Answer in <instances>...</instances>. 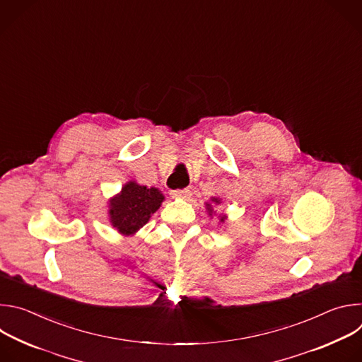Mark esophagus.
<instances>
[{"label":"esophagus","instance_id":"esophagus-1","mask_svg":"<svg viewBox=\"0 0 362 362\" xmlns=\"http://www.w3.org/2000/svg\"><path fill=\"white\" fill-rule=\"evenodd\" d=\"M173 197H182V199H189L192 196V192L189 189H177L172 192Z\"/></svg>","mask_w":362,"mask_h":362}]
</instances>
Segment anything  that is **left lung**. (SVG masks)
<instances>
[{
  "label": "left lung",
  "mask_w": 362,
  "mask_h": 362,
  "mask_svg": "<svg viewBox=\"0 0 362 362\" xmlns=\"http://www.w3.org/2000/svg\"><path fill=\"white\" fill-rule=\"evenodd\" d=\"M214 202H216V203H219V200H218V199H214ZM208 206H211V204H208ZM208 209H211V208H208ZM223 219H225V218H222V219H221V221H223Z\"/></svg>",
  "instance_id": "left-lung-1"
}]
</instances>
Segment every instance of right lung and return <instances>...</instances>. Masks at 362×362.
<instances>
[{"instance_id": "add662e5", "label": "right lung", "mask_w": 362, "mask_h": 362, "mask_svg": "<svg viewBox=\"0 0 362 362\" xmlns=\"http://www.w3.org/2000/svg\"><path fill=\"white\" fill-rule=\"evenodd\" d=\"M163 194L154 187L127 183L122 193L110 203V221L124 235L139 230L156 212L163 202Z\"/></svg>"}]
</instances>
